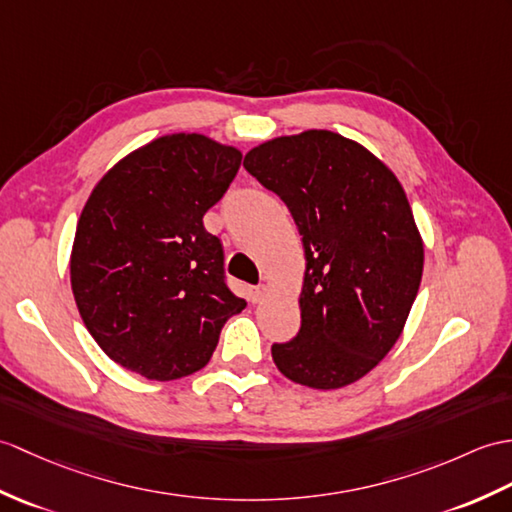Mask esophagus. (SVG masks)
<instances>
[{
    "instance_id": "34e87169",
    "label": "esophagus",
    "mask_w": 512,
    "mask_h": 512,
    "mask_svg": "<svg viewBox=\"0 0 512 512\" xmlns=\"http://www.w3.org/2000/svg\"><path fill=\"white\" fill-rule=\"evenodd\" d=\"M266 292H268L266 285H255V288H251V292H248V294H251V301H253V303H257V301L264 299Z\"/></svg>"
}]
</instances>
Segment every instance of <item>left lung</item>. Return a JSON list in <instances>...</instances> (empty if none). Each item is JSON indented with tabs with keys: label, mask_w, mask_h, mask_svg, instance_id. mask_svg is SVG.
<instances>
[{
	"label": "left lung",
	"mask_w": 512,
	"mask_h": 512,
	"mask_svg": "<svg viewBox=\"0 0 512 512\" xmlns=\"http://www.w3.org/2000/svg\"><path fill=\"white\" fill-rule=\"evenodd\" d=\"M244 168L288 205L303 235L301 329L272 344L296 384L358 382L401 336L423 275V242L397 176L331 130L266 141Z\"/></svg>",
	"instance_id": "1"
}]
</instances>
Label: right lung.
Segmentation results:
<instances>
[{"label":"right lung","mask_w":512,"mask_h":512,"mask_svg":"<svg viewBox=\"0 0 512 512\" xmlns=\"http://www.w3.org/2000/svg\"><path fill=\"white\" fill-rule=\"evenodd\" d=\"M242 152L176 133L130 152L80 213L71 290L100 349L128 371L170 382L200 371L246 301L224 277L220 237L202 216L227 192Z\"/></svg>","instance_id":"right-lung-1"}]
</instances>
